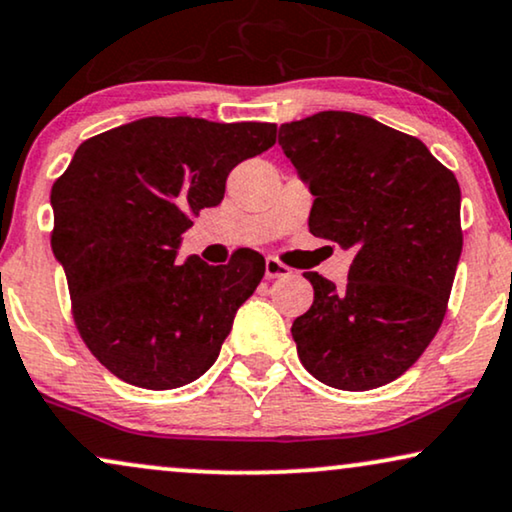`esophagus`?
Listing matches in <instances>:
<instances>
[{"label": "esophagus", "instance_id": "1", "mask_svg": "<svg viewBox=\"0 0 512 512\" xmlns=\"http://www.w3.org/2000/svg\"><path fill=\"white\" fill-rule=\"evenodd\" d=\"M264 274H267L269 281H274V278H285L292 274V269L288 264H283L281 260H276V257H267V262H264Z\"/></svg>", "mask_w": 512, "mask_h": 512}]
</instances>
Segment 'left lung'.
Returning a JSON list of instances; mask_svg holds the SVG:
<instances>
[{
    "label": "left lung",
    "mask_w": 512,
    "mask_h": 512,
    "mask_svg": "<svg viewBox=\"0 0 512 512\" xmlns=\"http://www.w3.org/2000/svg\"><path fill=\"white\" fill-rule=\"evenodd\" d=\"M278 145L316 196L309 231L353 250L342 288L316 271L292 323L302 365L342 391L398 379L433 342L461 257V189L424 142L353 112L290 121Z\"/></svg>",
    "instance_id": "left-lung-1"
}]
</instances>
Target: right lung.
Here are the masks:
<instances>
[{
  "instance_id": "right-lung-1",
  "label": "right lung",
  "mask_w": 512,
  "mask_h": 512,
  "mask_svg": "<svg viewBox=\"0 0 512 512\" xmlns=\"http://www.w3.org/2000/svg\"><path fill=\"white\" fill-rule=\"evenodd\" d=\"M276 142V124L147 117L81 142L53 182L51 248L81 339L114 377L168 391L220 356L264 257L210 267L175 260L192 217L224 199L227 175Z\"/></svg>"
}]
</instances>
